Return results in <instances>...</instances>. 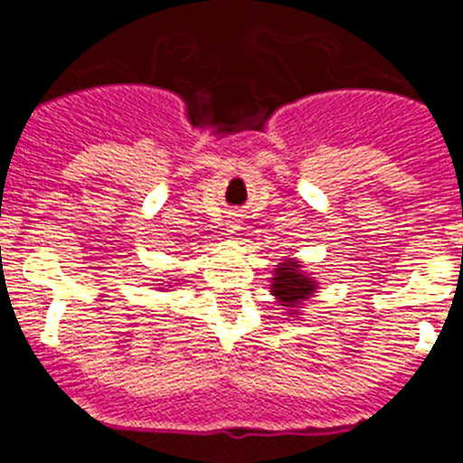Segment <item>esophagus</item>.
Returning <instances> with one entry per match:
<instances>
[{"instance_id": "obj_1", "label": "esophagus", "mask_w": 463, "mask_h": 463, "mask_svg": "<svg viewBox=\"0 0 463 463\" xmlns=\"http://www.w3.org/2000/svg\"><path fill=\"white\" fill-rule=\"evenodd\" d=\"M226 228H228V235H231V232H232V231H237L235 222H228V226H226Z\"/></svg>"}]
</instances>
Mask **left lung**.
<instances>
[{"label":"left lung","mask_w":463,"mask_h":463,"mask_svg":"<svg viewBox=\"0 0 463 463\" xmlns=\"http://www.w3.org/2000/svg\"><path fill=\"white\" fill-rule=\"evenodd\" d=\"M316 288H320L318 279L311 278L302 269V261H298L296 258L279 261L278 269L273 270V278H270V296L287 311L288 318L302 316V305L309 298H314Z\"/></svg>","instance_id":"left-lung-1"}]
</instances>
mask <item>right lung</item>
I'll list each match as a JSON object with an SVG mask.
<instances>
[{
	"label": "right lung",
	"instance_id": "1",
	"mask_svg": "<svg viewBox=\"0 0 463 463\" xmlns=\"http://www.w3.org/2000/svg\"><path fill=\"white\" fill-rule=\"evenodd\" d=\"M163 284H165L167 288H172V284H170V282H163ZM158 288H161V291H163V287H158ZM167 288H165V291H167Z\"/></svg>",
	"mask_w": 463,
	"mask_h": 463
}]
</instances>
